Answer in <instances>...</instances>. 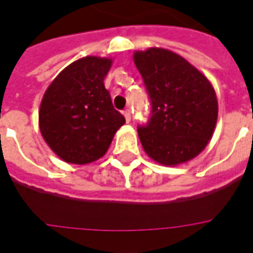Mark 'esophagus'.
Masks as SVG:
<instances>
[{
    "instance_id": "1",
    "label": "esophagus",
    "mask_w": 253,
    "mask_h": 253,
    "mask_svg": "<svg viewBox=\"0 0 253 253\" xmlns=\"http://www.w3.org/2000/svg\"><path fill=\"white\" fill-rule=\"evenodd\" d=\"M123 115H125V119H126L127 123L131 121V112H130V110H125V111H123Z\"/></svg>"
}]
</instances>
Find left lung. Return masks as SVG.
<instances>
[{"label":"left lung","instance_id":"obj_1","mask_svg":"<svg viewBox=\"0 0 253 253\" xmlns=\"http://www.w3.org/2000/svg\"><path fill=\"white\" fill-rule=\"evenodd\" d=\"M132 57L151 102L150 121L138 127L146 154L165 166L196 158L212 139L218 117L212 83L165 48L136 50Z\"/></svg>","mask_w":253,"mask_h":253}]
</instances>
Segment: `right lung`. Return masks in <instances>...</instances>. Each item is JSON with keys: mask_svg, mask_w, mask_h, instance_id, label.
<instances>
[{"mask_svg": "<svg viewBox=\"0 0 253 253\" xmlns=\"http://www.w3.org/2000/svg\"><path fill=\"white\" fill-rule=\"evenodd\" d=\"M111 65L110 57H82L65 67L42 96L40 132L64 162L85 165L102 158L126 122L103 83Z\"/></svg>", "mask_w": 253, "mask_h": 253, "instance_id": "1", "label": "right lung"}]
</instances>
